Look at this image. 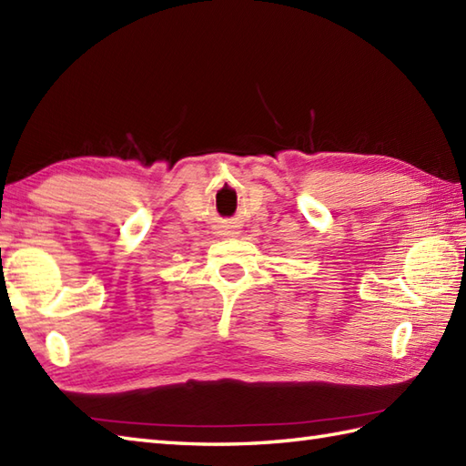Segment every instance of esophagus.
Instances as JSON below:
<instances>
[{
    "instance_id": "34e87169",
    "label": "esophagus",
    "mask_w": 466,
    "mask_h": 466,
    "mask_svg": "<svg viewBox=\"0 0 466 466\" xmlns=\"http://www.w3.org/2000/svg\"><path fill=\"white\" fill-rule=\"evenodd\" d=\"M220 236H236L238 234V226H234V222H226L220 226V230H218Z\"/></svg>"
}]
</instances>
